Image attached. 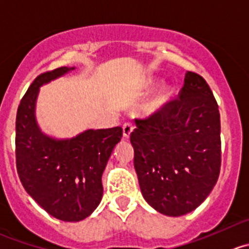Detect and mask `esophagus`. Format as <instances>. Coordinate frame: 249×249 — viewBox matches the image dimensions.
<instances>
[{
  "instance_id": "esophagus-1",
  "label": "esophagus",
  "mask_w": 249,
  "mask_h": 249,
  "mask_svg": "<svg viewBox=\"0 0 249 249\" xmlns=\"http://www.w3.org/2000/svg\"><path fill=\"white\" fill-rule=\"evenodd\" d=\"M132 131H134V126H132V124H130V123H125V124L123 125V136H124L125 139H129Z\"/></svg>"
}]
</instances>
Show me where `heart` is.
<instances>
[{
    "mask_svg": "<svg viewBox=\"0 0 249 249\" xmlns=\"http://www.w3.org/2000/svg\"><path fill=\"white\" fill-rule=\"evenodd\" d=\"M171 96H173V90H171L170 86L163 85L158 90L157 95L144 105L143 112L146 113V114H153V113L159 112V110L163 109L166 106V103L170 101Z\"/></svg>",
    "mask_w": 249,
    "mask_h": 249,
    "instance_id": "1",
    "label": "heart"
}]
</instances>
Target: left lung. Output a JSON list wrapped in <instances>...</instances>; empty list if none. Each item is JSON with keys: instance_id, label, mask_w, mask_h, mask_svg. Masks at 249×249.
I'll use <instances>...</instances> for the list:
<instances>
[{"instance_id": "1", "label": "left lung", "mask_w": 249, "mask_h": 249, "mask_svg": "<svg viewBox=\"0 0 249 249\" xmlns=\"http://www.w3.org/2000/svg\"><path fill=\"white\" fill-rule=\"evenodd\" d=\"M135 123L130 141L143 198L164 215L191 213L220 173V114L211 88L187 71L178 100Z\"/></svg>"}]
</instances>
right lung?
Segmentation results:
<instances>
[{"label":"right lung","mask_w":249,"mask_h":249,"mask_svg":"<svg viewBox=\"0 0 249 249\" xmlns=\"http://www.w3.org/2000/svg\"><path fill=\"white\" fill-rule=\"evenodd\" d=\"M62 67L34 80L21 98L16 120V158L19 178L36 203L55 219L80 221L100 204L102 174L123 129H89L71 139L45 134L36 120L40 88L74 71Z\"/></svg>","instance_id":"obj_1"}]
</instances>
